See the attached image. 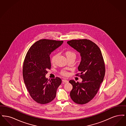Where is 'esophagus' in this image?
I'll return each mask as SVG.
<instances>
[{
  "label": "esophagus",
  "instance_id": "1",
  "mask_svg": "<svg viewBox=\"0 0 126 126\" xmlns=\"http://www.w3.org/2000/svg\"><path fill=\"white\" fill-rule=\"evenodd\" d=\"M62 82H63V83H67L68 82V81L66 79H63L62 80Z\"/></svg>",
  "mask_w": 126,
  "mask_h": 126
}]
</instances>
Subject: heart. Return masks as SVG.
Returning <instances> with one entry per match:
<instances>
[{
  "instance_id": "heart-1",
  "label": "heart",
  "mask_w": 126,
  "mask_h": 126,
  "mask_svg": "<svg viewBox=\"0 0 126 126\" xmlns=\"http://www.w3.org/2000/svg\"><path fill=\"white\" fill-rule=\"evenodd\" d=\"M65 53L66 57H67L68 60L71 59V58H75V59L76 58V54L75 53V52H74L71 50H67L65 51ZM57 56H58V55L57 53H54V54H53V55L52 56V57L51 58V62L52 63H55L56 60L57 59ZM60 74L64 76H66L68 74V73L65 70H62L60 72Z\"/></svg>"
}]
</instances>
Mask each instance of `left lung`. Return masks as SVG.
<instances>
[{"label": "left lung", "instance_id": "1", "mask_svg": "<svg viewBox=\"0 0 126 126\" xmlns=\"http://www.w3.org/2000/svg\"><path fill=\"white\" fill-rule=\"evenodd\" d=\"M67 43L81 57L78 67L80 73L76 76L82 78V82L69 81L73 86L70 97L77 104H85L95 96L104 79L105 68L102 52L96 44L89 40H72Z\"/></svg>", "mask_w": 126, "mask_h": 126}]
</instances>
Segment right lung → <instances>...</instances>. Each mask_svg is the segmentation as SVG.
Masks as SVG:
<instances>
[{
  "label": "right lung",
  "instance_id": "right-lung-1",
  "mask_svg": "<svg viewBox=\"0 0 126 126\" xmlns=\"http://www.w3.org/2000/svg\"><path fill=\"white\" fill-rule=\"evenodd\" d=\"M63 42V41L40 40L30 47L26 55L23 68L24 84L30 96L37 103L46 104L56 97L61 79L56 77L48 81L45 76L47 70L51 68L50 54Z\"/></svg>",
  "mask_w": 126,
  "mask_h": 126
}]
</instances>
